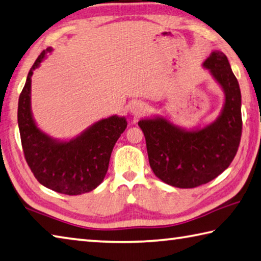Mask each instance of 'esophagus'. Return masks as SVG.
Segmentation results:
<instances>
[{"instance_id": "34e87169", "label": "esophagus", "mask_w": 261, "mask_h": 261, "mask_svg": "<svg viewBox=\"0 0 261 261\" xmlns=\"http://www.w3.org/2000/svg\"><path fill=\"white\" fill-rule=\"evenodd\" d=\"M144 112V106L141 103H134L131 107V113L136 116H139L140 114H143Z\"/></svg>"}]
</instances>
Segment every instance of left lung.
<instances>
[{
  "mask_svg": "<svg viewBox=\"0 0 261 261\" xmlns=\"http://www.w3.org/2000/svg\"><path fill=\"white\" fill-rule=\"evenodd\" d=\"M225 93L220 115L200 129L187 130L162 116L143 118L138 125L146 139L149 165L155 176L178 188H194L211 181L229 167L242 135L241 90L221 51L203 63Z\"/></svg>",
  "mask_w": 261,
  "mask_h": 261,
  "instance_id": "1",
  "label": "left lung"
}]
</instances>
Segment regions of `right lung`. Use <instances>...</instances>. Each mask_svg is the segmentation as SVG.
Wrapping results in <instances>:
<instances>
[{
	"instance_id": "right-lung-1",
	"label": "right lung",
	"mask_w": 261,
	"mask_h": 261,
	"mask_svg": "<svg viewBox=\"0 0 261 261\" xmlns=\"http://www.w3.org/2000/svg\"><path fill=\"white\" fill-rule=\"evenodd\" d=\"M52 49L32 66L18 102V125L26 162L41 185L66 195L93 191L105 178L114 145L127 125L125 117L113 115L93 123L68 141L51 138L33 118L32 75Z\"/></svg>"
}]
</instances>
